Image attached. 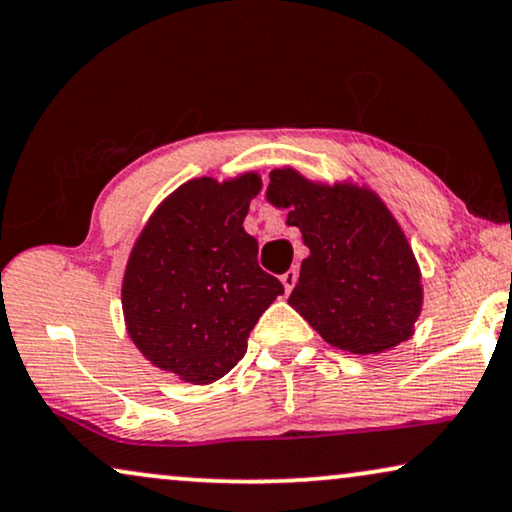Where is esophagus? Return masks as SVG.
Instances as JSON below:
<instances>
[{
	"mask_svg": "<svg viewBox=\"0 0 512 512\" xmlns=\"http://www.w3.org/2000/svg\"><path fill=\"white\" fill-rule=\"evenodd\" d=\"M297 269H288L285 271V274L281 276V283H283V288H285V292H292V288H295V283H297Z\"/></svg>",
	"mask_w": 512,
	"mask_h": 512,
	"instance_id": "obj_1",
	"label": "esophagus"
}]
</instances>
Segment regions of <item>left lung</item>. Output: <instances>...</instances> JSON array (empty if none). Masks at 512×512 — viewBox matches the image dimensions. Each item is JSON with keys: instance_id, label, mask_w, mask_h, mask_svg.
Here are the masks:
<instances>
[{"instance_id": "obj_1", "label": "left lung", "mask_w": 512, "mask_h": 512, "mask_svg": "<svg viewBox=\"0 0 512 512\" xmlns=\"http://www.w3.org/2000/svg\"><path fill=\"white\" fill-rule=\"evenodd\" d=\"M267 199L288 208L309 257L288 304L327 344L367 356L412 337L421 274L403 229L377 194L316 185L292 168L269 175Z\"/></svg>"}]
</instances>
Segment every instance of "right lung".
<instances>
[{
    "instance_id": "1",
    "label": "right lung",
    "mask_w": 512,
    "mask_h": 512,
    "mask_svg": "<svg viewBox=\"0 0 512 512\" xmlns=\"http://www.w3.org/2000/svg\"><path fill=\"white\" fill-rule=\"evenodd\" d=\"M260 189L255 173L189 180L154 210L128 257L121 288L128 335L152 365L189 384L224 377L283 295L243 229Z\"/></svg>"
}]
</instances>
